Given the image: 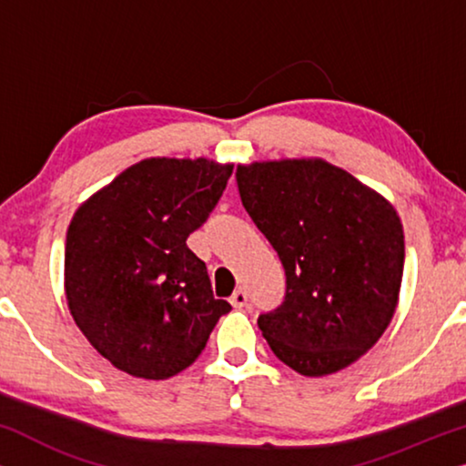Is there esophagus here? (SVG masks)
<instances>
[{"label":"esophagus","instance_id":"esophagus-1","mask_svg":"<svg viewBox=\"0 0 466 466\" xmlns=\"http://www.w3.org/2000/svg\"><path fill=\"white\" fill-rule=\"evenodd\" d=\"M248 303V295H246V290L244 289H238L231 295V305L233 308H244V305Z\"/></svg>","mask_w":466,"mask_h":466}]
</instances>
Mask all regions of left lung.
<instances>
[{"label":"left lung","instance_id":"left-lung-1","mask_svg":"<svg viewBox=\"0 0 466 466\" xmlns=\"http://www.w3.org/2000/svg\"><path fill=\"white\" fill-rule=\"evenodd\" d=\"M235 177L286 271L284 303L258 316L273 354L308 378L352 365L397 311L405 263L397 209L318 157L238 165Z\"/></svg>","mask_w":466,"mask_h":466}]
</instances>
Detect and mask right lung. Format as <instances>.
Instances as JSON below:
<instances>
[{
  "label": "right lung",
  "instance_id": "add662e5",
  "mask_svg": "<svg viewBox=\"0 0 466 466\" xmlns=\"http://www.w3.org/2000/svg\"><path fill=\"white\" fill-rule=\"evenodd\" d=\"M233 165L144 158L76 209L66 239L69 314L118 371L167 380L199 359L222 314L206 263L187 246Z\"/></svg>",
  "mask_w": 466,
  "mask_h": 466
}]
</instances>
